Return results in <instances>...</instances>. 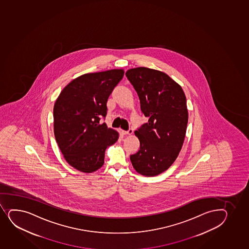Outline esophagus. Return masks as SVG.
<instances>
[{
	"label": "esophagus",
	"instance_id": "esophagus-1",
	"mask_svg": "<svg viewBox=\"0 0 249 249\" xmlns=\"http://www.w3.org/2000/svg\"><path fill=\"white\" fill-rule=\"evenodd\" d=\"M133 132V130L132 129H129L128 131H124V130H122L121 131V133L123 134V135H131Z\"/></svg>",
	"mask_w": 249,
	"mask_h": 249
}]
</instances>
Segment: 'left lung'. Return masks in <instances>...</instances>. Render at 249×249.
I'll return each mask as SVG.
<instances>
[{
	"label": "left lung",
	"instance_id": "obj_1",
	"mask_svg": "<svg viewBox=\"0 0 249 249\" xmlns=\"http://www.w3.org/2000/svg\"><path fill=\"white\" fill-rule=\"evenodd\" d=\"M126 76L149 118L135 131L140 149L130 160L137 173L156 176L169 169L182 149L188 121L186 96L179 85L160 71L137 67Z\"/></svg>",
	"mask_w": 249,
	"mask_h": 249
}]
</instances>
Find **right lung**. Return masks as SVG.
Segmentation results:
<instances>
[{
  "label": "right lung",
  "instance_id": "obj_1",
  "mask_svg": "<svg viewBox=\"0 0 249 249\" xmlns=\"http://www.w3.org/2000/svg\"><path fill=\"white\" fill-rule=\"evenodd\" d=\"M123 70L80 75L68 84L55 102L54 135L70 165L85 173L105 163V150L118 133L101 124L107 115V101L123 79Z\"/></svg>",
  "mask_w": 249,
  "mask_h": 249
}]
</instances>
